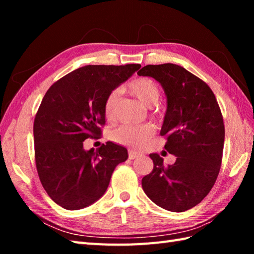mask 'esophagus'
<instances>
[{
    "mask_svg": "<svg viewBox=\"0 0 254 254\" xmlns=\"http://www.w3.org/2000/svg\"><path fill=\"white\" fill-rule=\"evenodd\" d=\"M139 155H141V154L137 153V152H134V150H132V149L128 150V158H130V159H135V158L138 157Z\"/></svg>",
    "mask_w": 254,
    "mask_h": 254,
    "instance_id": "obj_1",
    "label": "esophagus"
}]
</instances>
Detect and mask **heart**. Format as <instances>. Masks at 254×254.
I'll return each mask as SVG.
<instances>
[{"label": "heart", "instance_id": "heart-1", "mask_svg": "<svg viewBox=\"0 0 254 254\" xmlns=\"http://www.w3.org/2000/svg\"><path fill=\"white\" fill-rule=\"evenodd\" d=\"M128 91L146 107H152L157 104L160 96L158 85L153 79L147 77L134 79L128 84ZM118 94L117 90L112 91L105 100L104 112L108 120H111L113 117V109L118 99ZM153 135L154 128L150 124H137V126L124 124L113 131L112 138L118 144L142 149L146 146Z\"/></svg>", "mask_w": 254, "mask_h": 254}]
</instances>
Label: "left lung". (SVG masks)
<instances>
[{
  "label": "left lung",
  "mask_w": 254,
  "mask_h": 254,
  "mask_svg": "<svg viewBox=\"0 0 254 254\" xmlns=\"http://www.w3.org/2000/svg\"><path fill=\"white\" fill-rule=\"evenodd\" d=\"M138 75L159 82L167 96V111L160 134L165 149L175 155L174 165H164L150 154L154 168L142 179L146 195L158 206L185 212L212 190L223 159V115L209 86L186 68L172 63L146 65Z\"/></svg>",
  "instance_id": "obj_1"
}]
</instances>
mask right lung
I'll return each mask as SVG.
<instances>
[{
	"label": "right lung",
	"mask_w": 254,
	"mask_h": 254,
	"mask_svg": "<svg viewBox=\"0 0 254 254\" xmlns=\"http://www.w3.org/2000/svg\"><path fill=\"white\" fill-rule=\"evenodd\" d=\"M139 67L86 65L47 90L34 121L35 160L42 187L63 208L95 203L106 192L116 166L127 159V148L112 142L96 150L83 146L85 139L102 134L107 97Z\"/></svg>",
	"instance_id": "obj_1"
}]
</instances>
